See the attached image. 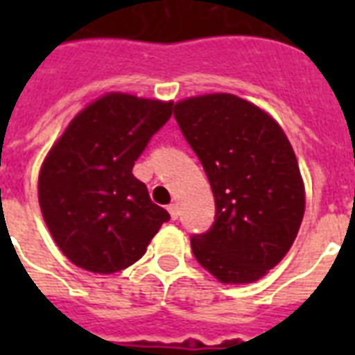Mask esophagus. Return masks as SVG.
I'll return each mask as SVG.
<instances>
[{"instance_id":"obj_1","label":"esophagus","mask_w":355,"mask_h":355,"mask_svg":"<svg viewBox=\"0 0 355 355\" xmlns=\"http://www.w3.org/2000/svg\"><path fill=\"white\" fill-rule=\"evenodd\" d=\"M167 211H169V216H171L173 221H177L178 216H180V210H178L177 205H169V206H167Z\"/></svg>"}]
</instances>
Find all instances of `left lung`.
<instances>
[{"label": "left lung", "mask_w": 355, "mask_h": 355, "mask_svg": "<svg viewBox=\"0 0 355 355\" xmlns=\"http://www.w3.org/2000/svg\"><path fill=\"white\" fill-rule=\"evenodd\" d=\"M175 119L199 156L216 199V221L191 250L225 284L261 278L291 248L304 217L297 156L269 114L232 94L191 97Z\"/></svg>", "instance_id": "8db88e82"}]
</instances>
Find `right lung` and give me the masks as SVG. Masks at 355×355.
Returning a JSON list of instances; mask_svg holds the SVG:
<instances>
[{
    "mask_svg": "<svg viewBox=\"0 0 355 355\" xmlns=\"http://www.w3.org/2000/svg\"><path fill=\"white\" fill-rule=\"evenodd\" d=\"M171 118V103L103 96L77 114L38 177L42 216L64 256L110 275L138 261L169 221L132 175L134 162Z\"/></svg>",
    "mask_w": 355,
    "mask_h": 355,
    "instance_id": "add662e5",
    "label": "right lung"
}]
</instances>
